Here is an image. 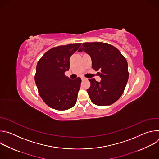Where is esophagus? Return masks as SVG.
<instances>
[{"label":"esophagus","instance_id":"1","mask_svg":"<svg viewBox=\"0 0 159 159\" xmlns=\"http://www.w3.org/2000/svg\"><path fill=\"white\" fill-rule=\"evenodd\" d=\"M81 79H82V80H87V79L85 78V77H84V76H82V77H81Z\"/></svg>","mask_w":159,"mask_h":159}]
</instances>
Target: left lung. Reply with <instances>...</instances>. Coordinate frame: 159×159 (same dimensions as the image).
I'll return each instance as SVG.
<instances>
[{
    "instance_id": "obj_1",
    "label": "left lung",
    "mask_w": 159,
    "mask_h": 159,
    "mask_svg": "<svg viewBox=\"0 0 159 159\" xmlns=\"http://www.w3.org/2000/svg\"><path fill=\"white\" fill-rule=\"evenodd\" d=\"M85 52L92 60V67L100 70L101 80L89 79L90 87L87 90L91 101L98 106L115 102L123 94L129 74L128 63L121 52L112 45L102 42L85 43L78 50Z\"/></svg>"
}]
</instances>
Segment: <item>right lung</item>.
I'll return each mask as SVG.
<instances>
[{
	"label": "right lung",
	"instance_id": "obj_1",
	"mask_svg": "<svg viewBox=\"0 0 159 159\" xmlns=\"http://www.w3.org/2000/svg\"><path fill=\"white\" fill-rule=\"evenodd\" d=\"M80 45L77 43L54 47L37 63L34 80L39 94L54 109L66 110L76 104L81 79H70L65 75V72L69 70L70 58Z\"/></svg>",
	"mask_w": 159,
	"mask_h": 159
}]
</instances>
